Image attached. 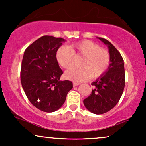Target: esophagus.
<instances>
[{"label":"esophagus","instance_id":"34e87169","mask_svg":"<svg viewBox=\"0 0 146 146\" xmlns=\"http://www.w3.org/2000/svg\"><path fill=\"white\" fill-rule=\"evenodd\" d=\"M78 85H80V83L79 82H73V86H78Z\"/></svg>","mask_w":146,"mask_h":146}]
</instances>
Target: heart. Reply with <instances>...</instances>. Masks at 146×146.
<instances>
[{"label":"heart","mask_w":146,"mask_h":146,"mask_svg":"<svg viewBox=\"0 0 146 146\" xmlns=\"http://www.w3.org/2000/svg\"><path fill=\"white\" fill-rule=\"evenodd\" d=\"M57 60L63 68L68 69L73 66L75 57L83 58L81 68H73L66 73V77L73 81L81 82L90 77L98 78L106 72L110 63V54L98 43L84 40L73 43L69 47L62 46L57 51Z\"/></svg>","instance_id":"b5f03b06"}]
</instances>
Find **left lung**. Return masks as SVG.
Here are the masks:
<instances>
[{"instance_id":"obj_1","label":"left lung","mask_w":146,"mask_h":146,"mask_svg":"<svg viewBox=\"0 0 146 146\" xmlns=\"http://www.w3.org/2000/svg\"><path fill=\"white\" fill-rule=\"evenodd\" d=\"M99 39L108 45L110 64L108 71L91 84L94 89L84 100V104L91 113L101 115L113 109L119 101L124 89L125 75L124 62L118 50L107 40Z\"/></svg>"}]
</instances>
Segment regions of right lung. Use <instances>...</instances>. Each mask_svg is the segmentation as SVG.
Listing matches in <instances>:
<instances>
[{
  "label": "right lung",
  "mask_w": 146,
  "mask_h": 146,
  "mask_svg": "<svg viewBox=\"0 0 146 146\" xmlns=\"http://www.w3.org/2000/svg\"><path fill=\"white\" fill-rule=\"evenodd\" d=\"M61 38L44 36L25 49L21 69V84L28 100L46 113L58 110L73 88L69 80L60 81L63 71L56 53L64 42Z\"/></svg>",
  "instance_id": "add662e5"
}]
</instances>
